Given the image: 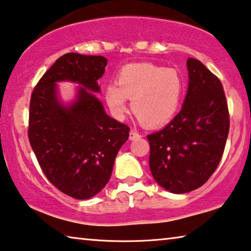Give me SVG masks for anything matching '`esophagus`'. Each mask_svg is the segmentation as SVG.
I'll return each mask as SVG.
<instances>
[{
    "instance_id": "1",
    "label": "esophagus",
    "mask_w": 251,
    "mask_h": 251,
    "mask_svg": "<svg viewBox=\"0 0 251 251\" xmlns=\"http://www.w3.org/2000/svg\"><path fill=\"white\" fill-rule=\"evenodd\" d=\"M140 137H142V135L140 133L136 132V130H130V133H129V140L130 141L137 140V138H140Z\"/></svg>"
}]
</instances>
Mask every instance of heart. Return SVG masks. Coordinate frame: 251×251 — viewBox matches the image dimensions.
Masks as SVG:
<instances>
[{"label":"heart","instance_id":"1","mask_svg":"<svg viewBox=\"0 0 251 251\" xmlns=\"http://www.w3.org/2000/svg\"><path fill=\"white\" fill-rule=\"evenodd\" d=\"M184 94V81L173 68L152 63H133L118 71L116 82L105 87L107 106L115 116L123 118L130 108L141 122L150 127H160L176 116Z\"/></svg>","mask_w":251,"mask_h":251}]
</instances>
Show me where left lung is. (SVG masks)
Here are the masks:
<instances>
[{
    "mask_svg": "<svg viewBox=\"0 0 251 251\" xmlns=\"http://www.w3.org/2000/svg\"><path fill=\"white\" fill-rule=\"evenodd\" d=\"M188 93L176 117L147 135L154 180L172 193L200 188L212 176L229 133L228 104L222 83L201 61L189 58Z\"/></svg>",
    "mask_w": 251,
    "mask_h": 251,
    "instance_id": "8db88e82",
    "label": "left lung"
}]
</instances>
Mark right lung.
Returning <instances> with one entry per match:
<instances>
[{
    "mask_svg": "<svg viewBox=\"0 0 251 251\" xmlns=\"http://www.w3.org/2000/svg\"><path fill=\"white\" fill-rule=\"evenodd\" d=\"M107 59L69 52L46 71L31 95L29 141L42 172L59 191L86 200L108 183L129 127L109 117L95 96L100 93ZM59 81L81 85L69 105L57 97Z\"/></svg>",
    "mask_w": 251,
    "mask_h": 251,
    "instance_id": "add662e5",
    "label": "right lung"
}]
</instances>
